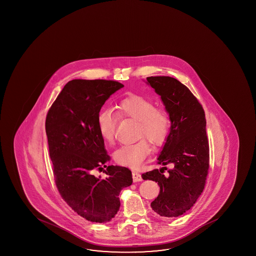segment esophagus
I'll return each mask as SVG.
<instances>
[{
	"mask_svg": "<svg viewBox=\"0 0 256 256\" xmlns=\"http://www.w3.org/2000/svg\"><path fill=\"white\" fill-rule=\"evenodd\" d=\"M132 176H133V181L134 182H138V181H142V176L138 173V172H132Z\"/></svg>",
	"mask_w": 256,
	"mask_h": 256,
	"instance_id": "esophagus-1",
	"label": "esophagus"
}]
</instances>
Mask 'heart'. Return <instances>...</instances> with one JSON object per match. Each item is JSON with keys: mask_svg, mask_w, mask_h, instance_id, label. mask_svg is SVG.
Returning <instances> with one entry per match:
<instances>
[{"mask_svg": "<svg viewBox=\"0 0 256 256\" xmlns=\"http://www.w3.org/2000/svg\"><path fill=\"white\" fill-rule=\"evenodd\" d=\"M118 116L138 122V138H146L154 146H162L170 130V117L162 107H155L154 102L148 98L133 94L122 99L116 105ZM98 130L105 142H114L117 118L110 110H102L97 118ZM150 146L144 140L120 147L114 152L118 164L131 168H138L150 154Z\"/></svg>", "mask_w": 256, "mask_h": 256, "instance_id": "1", "label": "heart"}]
</instances>
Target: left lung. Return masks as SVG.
Returning a JSON list of instances; mask_svg holds the SVG:
<instances>
[{
    "mask_svg": "<svg viewBox=\"0 0 256 256\" xmlns=\"http://www.w3.org/2000/svg\"><path fill=\"white\" fill-rule=\"evenodd\" d=\"M146 84L159 94L170 117L168 138L157 158L162 166L144 173L142 180L155 181L160 193L152 209L162 217H178L196 204L206 186L209 168V142L206 114L188 88L172 76H149Z\"/></svg>",
    "mask_w": 256,
    "mask_h": 256,
    "instance_id": "obj_1",
    "label": "left lung"
}]
</instances>
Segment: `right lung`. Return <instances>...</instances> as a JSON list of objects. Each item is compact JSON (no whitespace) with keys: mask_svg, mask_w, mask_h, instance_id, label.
I'll use <instances>...</instances> for the list:
<instances>
[{"mask_svg":"<svg viewBox=\"0 0 256 256\" xmlns=\"http://www.w3.org/2000/svg\"><path fill=\"white\" fill-rule=\"evenodd\" d=\"M123 86L112 80H72L47 114L46 131L57 188L72 210L91 222L114 218L120 206L118 194L133 182L130 170L120 166H108L104 179L92 174L110 160L98 115Z\"/></svg>","mask_w":256,"mask_h":256,"instance_id":"right-lung-1","label":"right lung"}]
</instances>
